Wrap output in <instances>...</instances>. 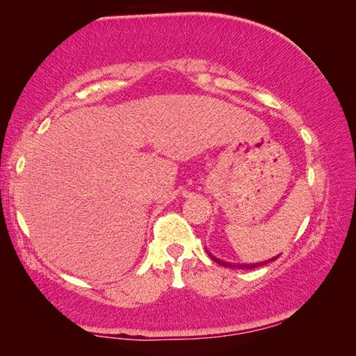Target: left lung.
<instances>
[{"label": "left lung", "mask_w": 356, "mask_h": 356, "mask_svg": "<svg viewBox=\"0 0 356 356\" xmlns=\"http://www.w3.org/2000/svg\"><path fill=\"white\" fill-rule=\"evenodd\" d=\"M209 252V251H207ZM209 256L213 259L215 262H218L220 265H222V267H231V268H245V270H251V268H257V267H262V265H265V264H268V262H273L275 259H278L280 257V254L278 256H273L272 259H268V261H262V262H256V264H232V262H226V261H221V259H218V257H215V256H212L209 252Z\"/></svg>", "instance_id": "obj_1"}]
</instances>
